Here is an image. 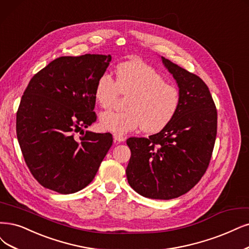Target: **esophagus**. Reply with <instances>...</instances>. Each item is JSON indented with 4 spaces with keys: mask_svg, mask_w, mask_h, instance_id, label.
<instances>
[{
    "mask_svg": "<svg viewBox=\"0 0 249 249\" xmlns=\"http://www.w3.org/2000/svg\"><path fill=\"white\" fill-rule=\"evenodd\" d=\"M113 137H114V141L117 142H122L125 141V137L124 136L120 135V134H117V133H114Z\"/></svg>",
    "mask_w": 249,
    "mask_h": 249,
    "instance_id": "34e87169",
    "label": "esophagus"
}]
</instances>
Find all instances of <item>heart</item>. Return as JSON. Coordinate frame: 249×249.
<instances>
[{
	"label": "heart",
	"instance_id": "obj_1",
	"mask_svg": "<svg viewBox=\"0 0 249 249\" xmlns=\"http://www.w3.org/2000/svg\"><path fill=\"white\" fill-rule=\"evenodd\" d=\"M119 93L129 95L126 110H107L100 115L104 130L126 134L137 128L146 133H156L167 126L177 115L180 105L178 87L169 83L154 68L143 62L130 61L119 66L116 82L105 72L95 84L94 96L104 108L114 105Z\"/></svg>",
	"mask_w": 249,
	"mask_h": 249
}]
</instances>
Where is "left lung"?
Listing matches in <instances>:
<instances>
[{
  "label": "left lung",
  "mask_w": 249,
  "mask_h": 249,
  "mask_svg": "<svg viewBox=\"0 0 249 249\" xmlns=\"http://www.w3.org/2000/svg\"><path fill=\"white\" fill-rule=\"evenodd\" d=\"M161 59L177 82L180 105L160 132L148 139L127 140L131 157L126 176L140 195L169 200L186 194L205 173L215 142L217 114L202 79L163 56Z\"/></svg>",
  "instance_id": "8db88e82"
}]
</instances>
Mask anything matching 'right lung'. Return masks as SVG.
<instances>
[{"label": "right lung", "mask_w": 249, "mask_h": 249, "mask_svg": "<svg viewBox=\"0 0 249 249\" xmlns=\"http://www.w3.org/2000/svg\"><path fill=\"white\" fill-rule=\"evenodd\" d=\"M110 60L103 54L61 56L27 85L16 133L27 167L43 187L59 194L84 189L112 146L110 133L84 131L96 120L95 84Z\"/></svg>", "instance_id": "1"}]
</instances>
